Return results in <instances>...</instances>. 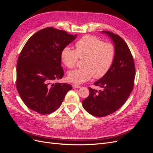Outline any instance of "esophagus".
<instances>
[{"label":"esophagus","mask_w":153,"mask_h":153,"mask_svg":"<svg viewBox=\"0 0 153 153\" xmlns=\"http://www.w3.org/2000/svg\"><path fill=\"white\" fill-rule=\"evenodd\" d=\"M73 89H76V88H80L81 86L80 85H76V84H73L72 85Z\"/></svg>","instance_id":"esophagus-1"}]
</instances>
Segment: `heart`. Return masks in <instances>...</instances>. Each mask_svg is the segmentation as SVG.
Listing matches in <instances>:
<instances>
[{
    "label": "heart",
    "instance_id": "b5f03b06",
    "mask_svg": "<svg viewBox=\"0 0 153 153\" xmlns=\"http://www.w3.org/2000/svg\"><path fill=\"white\" fill-rule=\"evenodd\" d=\"M114 45L92 35H85L75 43V50L64 47L61 53L62 63L73 68L78 59H83L82 68L69 71L67 78L74 84H82L93 76L96 79L103 77L110 70L114 61Z\"/></svg>",
    "mask_w": 153,
    "mask_h": 153
}]
</instances>
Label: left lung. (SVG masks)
I'll list each match as a JSON object with an SVG mask.
<instances>
[{"mask_svg":"<svg viewBox=\"0 0 153 153\" xmlns=\"http://www.w3.org/2000/svg\"><path fill=\"white\" fill-rule=\"evenodd\" d=\"M112 39L115 49L114 61L106 75L94 83L100 91L89 87V96L82 101L84 108L95 117L115 112L126 102L133 89L135 66L128 45L119 35L102 31Z\"/></svg>","mask_w":153,"mask_h":153,"instance_id":"8db88e82","label":"left lung"}]
</instances>
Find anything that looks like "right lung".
I'll return each instance as SVG.
<instances>
[{"label":"right lung","instance_id":"add662e5","mask_svg":"<svg viewBox=\"0 0 153 153\" xmlns=\"http://www.w3.org/2000/svg\"><path fill=\"white\" fill-rule=\"evenodd\" d=\"M76 34L47 27L27 41L18 59L16 85L27 107L40 114H50L61 105L67 92L73 89L61 79L62 50L75 40Z\"/></svg>","mask_w":153,"mask_h":153}]
</instances>
